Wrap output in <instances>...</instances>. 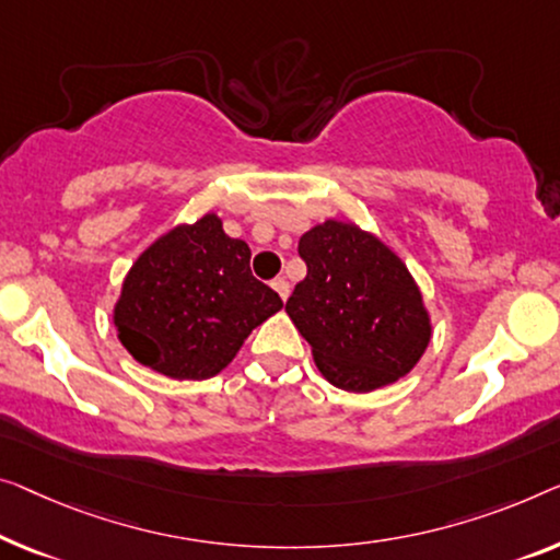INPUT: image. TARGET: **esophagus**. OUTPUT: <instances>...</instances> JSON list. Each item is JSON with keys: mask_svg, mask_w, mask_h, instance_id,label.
<instances>
[{"mask_svg": "<svg viewBox=\"0 0 560 560\" xmlns=\"http://www.w3.org/2000/svg\"><path fill=\"white\" fill-rule=\"evenodd\" d=\"M271 287H273V291H277V294L283 299V302H287V299H289V291H291L289 281L283 279V277H279V279H273V281H271Z\"/></svg>", "mask_w": 560, "mask_h": 560, "instance_id": "1", "label": "esophagus"}]
</instances>
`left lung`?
Masks as SVG:
<instances>
[{"label": "left lung", "instance_id": "obj_1", "mask_svg": "<svg viewBox=\"0 0 560 560\" xmlns=\"http://www.w3.org/2000/svg\"><path fill=\"white\" fill-rule=\"evenodd\" d=\"M299 256L306 277L287 314L334 387L372 392L420 362L430 316L395 252L352 223L324 221L299 238Z\"/></svg>", "mask_w": 560, "mask_h": 560}]
</instances>
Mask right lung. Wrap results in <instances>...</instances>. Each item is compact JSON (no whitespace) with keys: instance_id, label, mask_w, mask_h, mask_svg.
I'll return each instance as SVG.
<instances>
[{"instance_id":"obj_1","label":"right lung","mask_w":560,"mask_h":560,"mask_svg":"<svg viewBox=\"0 0 560 560\" xmlns=\"http://www.w3.org/2000/svg\"><path fill=\"white\" fill-rule=\"evenodd\" d=\"M252 248L219 215L175 226L132 264L115 304L122 347L173 380L219 374L258 324L283 306L252 273Z\"/></svg>"}]
</instances>
